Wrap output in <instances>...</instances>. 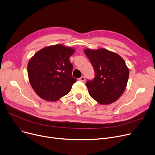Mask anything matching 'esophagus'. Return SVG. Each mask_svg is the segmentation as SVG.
<instances>
[{
	"label": "esophagus",
	"instance_id": "obj_1",
	"mask_svg": "<svg viewBox=\"0 0 155 155\" xmlns=\"http://www.w3.org/2000/svg\"><path fill=\"white\" fill-rule=\"evenodd\" d=\"M79 80L82 81V82H84L85 81V77L84 76H82L80 78H79Z\"/></svg>",
	"mask_w": 155,
	"mask_h": 155
}]
</instances>
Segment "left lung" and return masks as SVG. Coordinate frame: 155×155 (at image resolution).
Here are the masks:
<instances>
[{
    "label": "left lung",
    "instance_id": "8db88e82",
    "mask_svg": "<svg viewBox=\"0 0 155 155\" xmlns=\"http://www.w3.org/2000/svg\"><path fill=\"white\" fill-rule=\"evenodd\" d=\"M84 53L94 70V78L86 82L89 95L99 103H114L124 93L129 69L118 54L105 49H86Z\"/></svg>",
    "mask_w": 155,
    "mask_h": 155
}]
</instances>
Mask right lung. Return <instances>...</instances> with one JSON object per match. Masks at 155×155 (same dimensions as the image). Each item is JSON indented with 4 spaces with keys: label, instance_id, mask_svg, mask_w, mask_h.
I'll use <instances>...</instances> for the list:
<instances>
[{
    "label": "right lung",
    "instance_id": "obj_1",
    "mask_svg": "<svg viewBox=\"0 0 155 155\" xmlns=\"http://www.w3.org/2000/svg\"><path fill=\"white\" fill-rule=\"evenodd\" d=\"M74 49L58 44L44 48L30 59L27 72L34 91L43 99L56 101L68 94L77 79L69 58Z\"/></svg>",
    "mask_w": 155,
    "mask_h": 155
}]
</instances>
